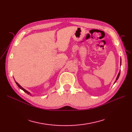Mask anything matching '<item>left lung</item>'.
<instances>
[{
    "mask_svg": "<svg viewBox=\"0 0 132 132\" xmlns=\"http://www.w3.org/2000/svg\"><path fill=\"white\" fill-rule=\"evenodd\" d=\"M119 75H120V71H119V73H118V75H117V78H116V81H115L114 83H115L116 82V81H117V80H118V78H119Z\"/></svg>",
    "mask_w": 132,
    "mask_h": 132,
    "instance_id": "left-lung-1",
    "label": "left lung"
}]
</instances>
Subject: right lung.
<instances>
[{
    "label": "right lung",
    "instance_id": "obj_1",
    "mask_svg": "<svg viewBox=\"0 0 132 132\" xmlns=\"http://www.w3.org/2000/svg\"><path fill=\"white\" fill-rule=\"evenodd\" d=\"M15 82H16V81H15ZM16 84H17V85L18 86V87H19V88H20V89H21V90H23V91H25L26 93H27V94H29V95H30V94H30V93H29V92H28V91H27V90H26L25 89H23V87H21V86L19 84H18V83L17 82H16Z\"/></svg>",
    "mask_w": 132,
    "mask_h": 132
}]
</instances>
